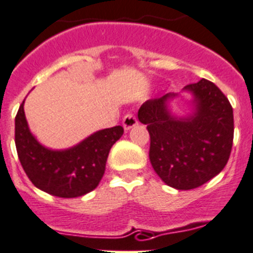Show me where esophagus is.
Returning a JSON list of instances; mask_svg holds the SVG:
<instances>
[{"mask_svg": "<svg viewBox=\"0 0 253 253\" xmlns=\"http://www.w3.org/2000/svg\"><path fill=\"white\" fill-rule=\"evenodd\" d=\"M136 124H138V120H136L135 115L131 114V113H129V114H126L123 118V126H124V130L128 131L129 129L135 126Z\"/></svg>", "mask_w": 253, "mask_h": 253, "instance_id": "1", "label": "esophagus"}]
</instances>
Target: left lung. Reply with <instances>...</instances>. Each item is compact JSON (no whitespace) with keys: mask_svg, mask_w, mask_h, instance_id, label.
I'll return each mask as SVG.
<instances>
[{"mask_svg":"<svg viewBox=\"0 0 253 253\" xmlns=\"http://www.w3.org/2000/svg\"><path fill=\"white\" fill-rule=\"evenodd\" d=\"M193 95V114L172 115L168 101L178 94L147 100L139 122L150 135L149 159L166 184L188 191L205 184L226 167L233 143V110L226 95L206 79L184 86Z\"/></svg>","mask_w":253,"mask_h":253,"instance_id":"8db88e82","label":"left lung"}]
</instances>
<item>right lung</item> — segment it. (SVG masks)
I'll return each instance as SVG.
<instances>
[{
    "label": "right lung",
    "mask_w": 253,
    "mask_h": 253,
    "mask_svg": "<svg viewBox=\"0 0 253 253\" xmlns=\"http://www.w3.org/2000/svg\"><path fill=\"white\" fill-rule=\"evenodd\" d=\"M24 103L15 118V143L21 166L32 184L61 198H75L94 191L105 172L111 147L124 133L123 126L96 131L69 149L52 150L31 134Z\"/></svg>",
    "instance_id": "add662e5"
}]
</instances>
